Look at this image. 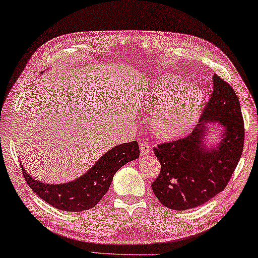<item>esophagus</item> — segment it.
Instances as JSON below:
<instances>
[{
	"label": "esophagus",
	"mask_w": 258,
	"mask_h": 258,
	"mask_svg": "<svg viewBox=\"0 0 258 258\" xmlns=\"http://www.w3.org/2000/svg\"><path fill=\"white\" fill-rule=\"evenodd\" d=\"M140 149L142 156H146V154H149L150 151H151V145L146 142H142L140 144Z\"/></svg>",
	"instance_id": "34e87169"
}]
</instances>
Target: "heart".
Returning <instances> with one entry per match:
<instances>
[{
    "label": "heart",
    "instance_id": "1",
    "mask_svg": "<svg viewBox=\"0 0 258 258\" xmlns=\"http://www.w3.org/2000/svg\"><path fill=\"white\" fill-rule=\"evenodd\" d=\"M203 91L196 84H185L174 74H166L153 83L148 102L153 130L158 136L172 138L187 133L195 123L203 104Z\"/></svg>",
    "mask_w": 258,
    "mask_h": 258
}]
</instances>
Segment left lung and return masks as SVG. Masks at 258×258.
I'll use <instances>...</instances> for the list:
<instances>
[{"label":"left lung","instance_id":"obj_1","mask_svg":"<svg viewBox=\"0 0 258 258\" xmlns=\"http://www.w3.org/2000/svg\"><path fill=\"white\" fill-rule=\"evenodd\" d=\"M212 82V96L194 132L153 149L161 168L151 187L168 209L183 211L200 207L223 191L242 154L244 123L239 99L216 74ZM211 123H218L224 132L217 146L209 149L204 141Z\"/></svg>","mask_w":258,"mask_h":258}]
</instances>
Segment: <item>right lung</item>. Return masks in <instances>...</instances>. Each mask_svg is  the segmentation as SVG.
I'll use <instances>...</instances> for the list:
<instances>
[{"label":"right lung","instance_id":"obj_1","mask_svg":"<svg viewBox=\"0 0 258 258\" xmlns=\"http://www.w3.org/2000/svg\"><path fill=\"white\" fill-rule=\"evenodd\" d=\"M140 157L136 141L123 143L106 152L84 175L68 183L49 184L33 179L23 168L24 179L37 195L63 211L81 212L92 209L108 191L113 176L126 162Z\"/></svg>","mask_w":258,"mask_h":258}]
</instances>
